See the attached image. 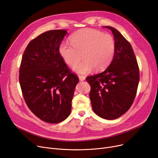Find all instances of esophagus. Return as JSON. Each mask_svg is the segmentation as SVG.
Returning <instances> with one entry per match:
<instances>
[{
    "mask_svg": "<svg viewBox=\"0 0 158 158\" xmlns=\"http://www.w3.org/2000/svg\"><path fill=\"white\" fill-rule=\"evenodd\" d=\"M79 79L80 81H82L85 80V77L83 76H79Z\"/></svg>",
    "mask_w": 158,
    "mask_h": 158,
    "instance_id": "obj_1",
    "label": "esophagus"
}]
</instances>
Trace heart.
<instances>
[{"instance_id": "b5f03b06", "label": "heart", "mask_w": 158, "mask_h": 158, "mask_svg": "<svg viewBox=\"0 0 158 158\" xmlns=\"http://www.w3.org/2000/svg\"><path fill=\"white\" fill-rule=\"evenodd\" d=\"M71 45L63 42L58 52L64 61L70 66L76 64L81 59L84 60L75 65L72 70L85 74L92 71H102L111 63L115 53L114 38L100 31L85 28L75 32L70 38Z\"/></svg>"}]
</instances>
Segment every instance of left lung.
<instances>
[{
  "instance_id": "1",
  "label": "left lung",
  "mask_w": 158,
  "mask_h": 158,
  "mask_svg": "<svg viewBox=\"0 0 158 158\" xmlns=\"http://www.w3.org/2000/svg\"><path fill=\"white\" fill-rule=\"evenodd\" d=\"M116 49L113 59L103 72L86 77L91 86L89 98L94 113L104 119L114 120L127 112L133 103L139 83L136 58L129 41L114 27Z\"/></svg>"
}]
</instances>
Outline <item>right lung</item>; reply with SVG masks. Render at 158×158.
Returning a JSON list of instances; mask_svg holds the SVG:
<instances>
[{
  "label": "right lung",
  "mask_w": 158,
  "mask_h": 158,
  "mask_svg": "<svg viewBox=\"0 0 158 158\" xmlns=\"http://www.w3.org/2000/svg\"><path fill=\"white\" fill-rule=\"evenodd\" d=\"M66 30L45 32L32 40L23 52L19 71L22 94L30 110L41 120L57 123L70 114L79 82L58 52Z\"/></svg>",
  "instance_id": "1"
}]
</instances>
